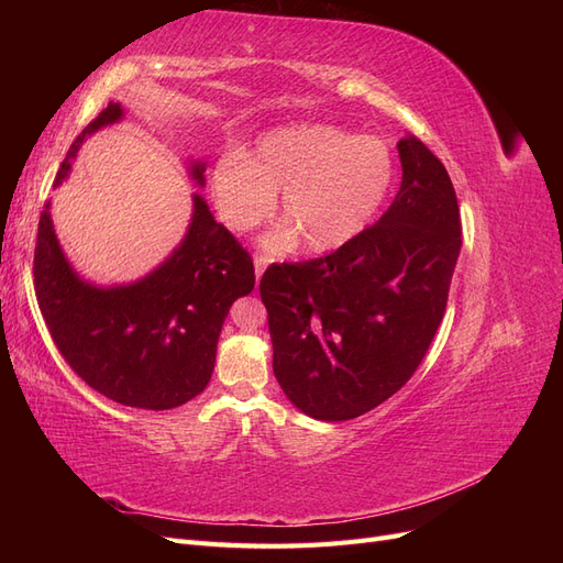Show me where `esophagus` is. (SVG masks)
<instances>
[{
    "mask_svg": "<svg viewBox=\"0 0 563 563\" xmlns=\"http://www.w3.org/2000/svg\"><path fill=\"white\" fill-rule=\"evenodd\" d=\"M253 265H255V279H261V277H263V272H265V267L269 265V258H265V255H255V258H253Z\"/></svg>",
    "mask_w": 563,
    "mask_h": 563,
    "instance_id": "1",
    "label": "esophagus"
}]
</instances>
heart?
I'll return each mask as SVG.
<instances>
[{
	"label": "heart",
	"instance_id": "b5f03b06",
	"mask_svg": "<svg viewBox=\"0 0 563 563\" xmlns=\"http://www.w3.org/2000/svg\"><path fill=\"white\" fill-rule=\"evenodd\" d=\"M395 183V157L376 135H352L329 124L272 131L251 155L225 152L211 172V192L223 223L251 230L279 197L286 218L265 246L275 253L302 244L331 253L360 236Z\"/></svg>",
	"mask_w": 563,
	"mask_h": 563
}]
</instances>
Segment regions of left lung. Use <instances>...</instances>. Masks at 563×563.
Returning a JSON list of instances; mask_svg holds the SVG:
<instances>
[{"label": "left lung", "mask_w": 563, "mask_h": 563, "mask_svg": "<svg viewBox=\"0 0 563 563\" xmlns=\"http://www.w3.org/2000/svg\"><path fill=\"white\" fill-rule=\"evenodd\" d=\"M397 150L401 187L376 225L261 279L275 378L314 420L364 416L399 391L446 310L463 246L453 183L416 135Z\"/></svg>", "instance_id": "8db88e82"}]
</instances>
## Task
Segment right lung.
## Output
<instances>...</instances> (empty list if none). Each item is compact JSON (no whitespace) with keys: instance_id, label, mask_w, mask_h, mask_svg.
<instances>
[{"instance_id":"obj_1","label":"right lung","mask_w":563,"mask_h":563,"mask_svg":"<svg viewBox=\"0 0 563 563\" xmlns=\"http://www.w3.org/2000/svg\"><path fill=\"white\" fill-rule=\"evenodd\" d=\"M124 119L110 103L84 129L58 168L56 187L70 176L81 143ZM207 162L190 159L187 174L203 187ZM251 255L216 223L199 192L180 244L145 277L100 286L67 261L44 203L35 249V291L56 347L77 376L100 395L133 408L168 411L209 385L218 335L232 302L253 291Z\"/></svg>"}]
</instances>
